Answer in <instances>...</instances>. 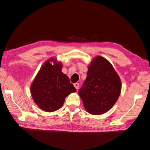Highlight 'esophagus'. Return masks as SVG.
<instances>
[{"mask_svg":"<svg viewBox=\"0 0 150 150\" xmlns=\"http://www.w3.org/2000/svg\"><path fill=\"white\" fill-rule=\"evenodd\" d=\"M74 87H75V88L76 90H77L79 88V83H75L74 84Z\"/></svg>","mask_w":150,"mask_h":150,"instance_id":"34e87169","label":"esophagus"}]
</instances>
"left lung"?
<instances>
[{"label":"left lung","mask_w":150,"mask_h":150,"mask_svg":"<svg viewBox=\"0 0 150 150\" xmlns=\"http://www.w3.org/2000/svg\"><path fill=\"white\" fill-rule=\"evenodd\" d=\"M121 87V79L112 64L97 56L88 65L87 76L79 95L87 112L100 115L112 108L120 96Z\"/></svg>","instance_id":"obj_1"}]
</instances>
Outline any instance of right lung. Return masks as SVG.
<instances>
[{
	"mask_svg": "<svg viewBox=\"0 0 150 150\" xmlns=\"http://www.w3.org/2000/svg\"><path fill=\"white\" fill-rule=\"evenodd\" d=\"M62 63L50 58L43 63L30 88L34 102L45 112L60 109L66 97L76 92L69 78L62 71Z\"/></svg>",
	"mask_w": 150,
	"mask_h": 150,
	"instance_id": "obj_1",
	"label": "right lung"
}]
</instances>
